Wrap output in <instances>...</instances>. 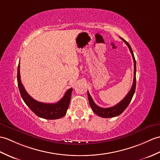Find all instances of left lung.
Segmentation results:
<instances>
[{
	"instance_id": "left-lung-1",
	"label": "left lung",
	"mask_w": 160,
	"mask_h": 160,
	"mask_svg": "<svg viewBox=\"0 0 160 160\" xmlns=\"http://www.w3.org/2000/svg\"><path fill=\"white\" fill-rule=\"evenodd\" d=\"M121 39L127 45L129 48V51L132 53V58H133V65H134V72H133V82L132 84V87L130 89V91H129L128 95L125 96L124 99L121 101L119 103H117V105H115L112 107L110 108H101L98 106V105L95 104V103L93 102L92 98L91 97L90 94L88 91V102L89 103H90V106L91 107V108L92 111L97 114L98 116L103 117V118H111V117H114L118 116V115L121 114L123 111L127 108V107L130 103L131 100L133 98V94L135 92L136 90V60H135V57L134 55H133V51L132 50V48L130 45L126 42L125 40H124L122 38H121Z\"/></svg>"
}]
</instances>
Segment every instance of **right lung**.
I'll use <instances>...</instances> for the list:
<instances>
[{
  "mask_svg": "<svg viewBox=\"0 0 160 160\" xmlns=\"http://www.w3.org/2000/svg\"><path fill=\"white\" fill-rule=\"evenodd\" d=\"M17 79L18 88L22 99L37 116L46 119H58L63 117L66 114L71 99L72 92L73 91L72 88L68 89L65 93V95L58 102L54 103H42L32 98L26 91L20 80V62L18 67Z\"/></svg>",
  "mask_w": 160,
  "mask_h": 160,
  "instance_id": "obj_1",
  "label": "right lung"
}]
</instances>
